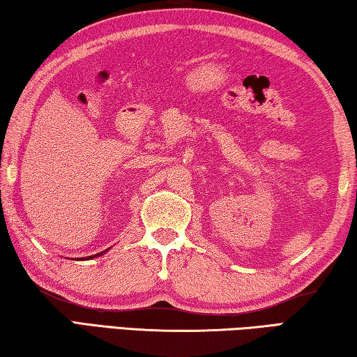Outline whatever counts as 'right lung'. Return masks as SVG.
<instances>
[{
  "mask_svg": "<svg viewBox=\"0 0 357 357\" xmlns=\"http://www.w3.org/2000/svg\"><path fill=\"white\" fill-rule=\"evenodd\" d=\"M103 252H106V251H103ZM103 252H100V254H97V255H102ZM92 257H96V255H92Z\"/></svg>",
  "mask_w": 357,
  "mask_h": 357,
  "instance_id": "obj_1",
  "label": "right lung"
}]
</instances>
